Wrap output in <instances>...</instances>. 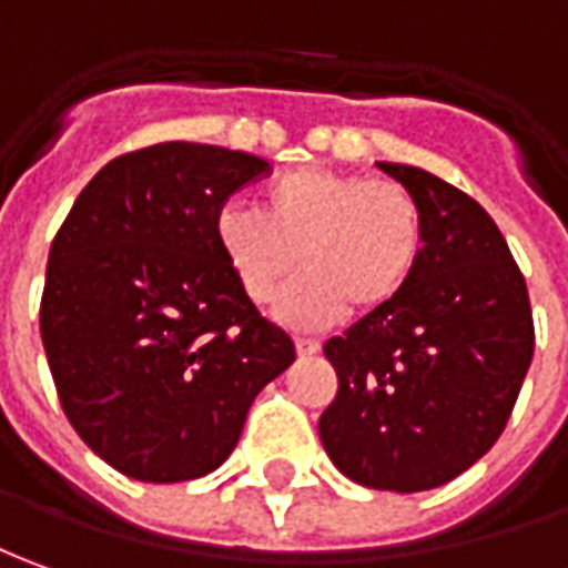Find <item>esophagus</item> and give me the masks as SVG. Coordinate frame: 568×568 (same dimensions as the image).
I'll use <instances>...</instances> for the list:
<instances>
[{"label":"esophagus","instance_id":"esophagus-1","mask_svg":"<svg viewBox=\"0 0 568 568\" xmlns=\"http://www.w3.org/2000/svg\"><path fill=\"white\" fill-rule=\"evenodd\" d=\"M318 352H322V343H318V339L296 336V355H300V358H312V355H318Z\"/></svg>","mask_w":568,"mask_h":568}]
</instances>
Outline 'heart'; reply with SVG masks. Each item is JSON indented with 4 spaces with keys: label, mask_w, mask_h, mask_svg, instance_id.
Returning <instances> with one entry per match:
<instances>
[{
    "label": "heart",
    "mask_w": 568,
    "mask_h": 568,
    "mask_svg": "<svg viewBox=\"0 0 568 568\" xmlns=\"http://www.w3.org/2000/svg\"><path fill=\"white\" fill-rule=\"evenodd\" d=\"M216 246L237 287L268 306L296 268L306 275L281 300V318L327 327L349 308L371 315L408 287L424 253V210L398 182L303 166L262 191V210L225 203Z\"/></svg>",
    "instance_id": "1"
}]
</instances>
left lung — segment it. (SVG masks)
I'll use <instances>...</instances> for the list:
<instances>
[{
    "label": "left lung",
    "instance_id": "left-lung-1",
    "mask_svg": "<svg viewBox=\"0 0 568 568\" xmlns=\"http://www.w3.org/2000/svg\"><path fill=\"white\" fill-rule=\"evenodd\" d=\"M424 210L408 287L324 343L336 398L318 420L324 452L352 483L426 491L498 442L535 352L529 291L486 210L433 172L377 163Z\"/></svg>",
    "mask_w": 568,
    "mask_h": 568
}]
</instances>
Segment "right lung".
Segmentation results:
<instances>
[{
	"instance_id": "right-lung-1",
	"label": "right lung",
	"mask_w": 568,
	"mask_h": 568,
	"mask_svg": "<svg viewBox=\"0 0 568 568\" xmlns=\"http://www.w3.org/2000/svg\"><path fill=\"white\" fill-rule=\"evenodd\" d=\"M268 163L163 142L111 160L49 250L39 331L61 408L113 470L142 483L213 473L293 339L237 287L213 234Z\"/></svg>"
}]
</instances>
